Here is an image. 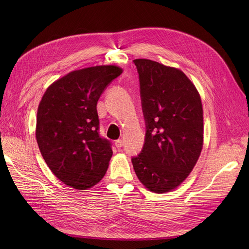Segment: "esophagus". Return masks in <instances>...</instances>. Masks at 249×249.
Instances as JSON below:
<instances>
[{
  "instance_id": "obj_1",
  "label": "esophagus",
  "mask_w": 249,
  "mask_h": 249,
  "mask_svg": "<svg viewBox=\"0 0 249 249\" xmlns=\"http://www.w3.org/2000/svg\"><path fill=\"white\" fill-rule=\"evenodd\" d=\"M115 146H116L118 149H120V148L123 146V140H121V139L116 140V141H115Z\"/></svg>"
}]
</instances>
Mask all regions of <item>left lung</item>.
<instances>
[{"label":"left lung","mask_w":249,"mask_h":249,"mask_svg":"<svg viewBox=\"0 0 249 249\" xmlns=\"http://www.w3.org/2000/svg\"><path fill=\"white\" fill-rule=\"evenodd\" d=\"M145 121L144 144L131 159L139 180L162 194L184 181L203 147L200 95L179 70L150 59H135Z\"/></svg>","instance_id":"left-lung-1"}]
</instances>
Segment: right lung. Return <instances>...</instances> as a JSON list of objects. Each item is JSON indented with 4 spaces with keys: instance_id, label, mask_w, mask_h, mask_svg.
I'll return each instance as SVG.
<instances>
[{
    "instance_id": "1",
    "label": "right lung",
    "mask_w": 249,
    "mask_h": 249,
    "mask_svg": "<svg viewBox=\"0 0 249 249\" xmlns=\"http://www.w3.org/2000/svg\"><path fill=\"white\" fill-rule=\"evenodd\" d=\"M121 73L115 65L74 71L44 93L37 111L36 139L50 171L65 185L87 190L106 174L112 143L99 133L97 103Z\"/></svg>"
}]
</instances>
